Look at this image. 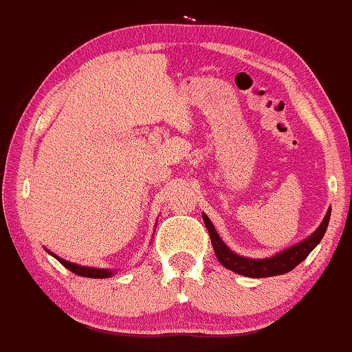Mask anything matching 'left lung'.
I'll return each mask as SVG.
<instances>
[{
	"label": "left lung",
	"instance_id": "1",
	"mask_svg": "<svg viewBox=\"0 0 352 352\" xmlns=\"http://www.w3.org/2000/svg\"><path fill=\"white\" fill-rule=\"evenodd\" d=\"M329 217H331V209H328L323 222H321L315 232L309 235V237L303 239L301 242L295 243V245L288 247V249L278 252V254L272 255V257L250 258L230 250L229 247L226 245V242L219 237L216 227L212 226L210 219L202 212V219H204V224L209 230L210 242H212L214 252H216V257L219 262H221L226 268L232 270L234 274L250 276V278H265V276L283 275L292 272L296 265H300V263L311 254V250L315 249L318 243L321 242V239L324 237V232L329 224Z\"/></svg>",
	"mask_w": 352,
	"mask_h": 352
}]
</instances>
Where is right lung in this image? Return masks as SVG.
Returning <instances> with one entry per match:
<instances>
[{
    "instance_id": "1",
    "label": "right lung",
    "mask_w": 352,
    "mask_h": 352,
    "mask_svg": "<svg viewBox=\"0 0 352 352\" xmlns=\"http://www.w3.org/2000/svg\"><path fill=\"white\" fill-rule=\"evenodd\" d=\"M47 250V249H45ZM47 254H51L54 258H57L59 262L64 265L67 270L72 272V274L80 275V276H87V278H110V276L115 275V270H109V268H95V267H85V265H77V263L67 262V260L57 257L56 254L47 250Z\"/></svg>"
}]
</instances>
